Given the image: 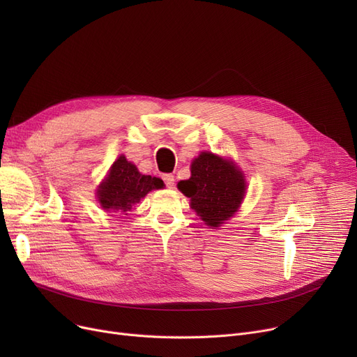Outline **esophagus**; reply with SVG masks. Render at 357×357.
Returning <instances> with one entry per match:
<instances>
[{"instance_id": "1", "label": "esophagus", "mask_w": 357, "mask_h": 357, "mask_svg": "<svg viewBox=\"0 0 357 357\" xmlns=\"http://www.w3.org/2000/svg\"><path fill=\"white\" fill-rule=\"evenodd\" d=\"M163 181H165V183H166L167 188H172V186L175 185V176H174L172 174H166V175H163Z\"/></svg>"}]
</instances>
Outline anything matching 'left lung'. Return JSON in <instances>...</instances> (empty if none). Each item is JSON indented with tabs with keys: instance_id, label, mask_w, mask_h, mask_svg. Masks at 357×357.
Returning <instances> with one entry per match:
<instances>
[{
	"instance_id": "8db88e82",
	"label": "left lung",
	"mask_w": 357,
	"mask_h": 357,
	"mask_svg": "<svg viewBox=\"0 0 357 357\" xmlns=\"http://www.w3.org/2000/svg\"><path fill=\"white\" fill-rule=\"evenodd\" d=\"M179 191L191 198V207L207 226L218 227L238 208L246 182L230 160L202 152L191 165V178L178 183Z\"/></svg>"
}]
</instances>
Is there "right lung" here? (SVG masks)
I'll return each instance as SVG.
<instances>
[{
  "instance_id": "add662e5",
  "label": "right lung",
  "mask_w": 357,
  "mask_h": 357,
  "mask_svg": "<svg viewBox=\"0 0 357 357\" xmlns=\"http://www.w3.org/2000/svg\"><path fill=\"white\" fill-rule=\"evenodd\" d=\"M162 186L163 181L160 178L142 175L126 156H120L112 163L107 179L100 185L98 201L107 211L126 213L140 202L147 192Z\"/></svg>"
}]
</instances>
